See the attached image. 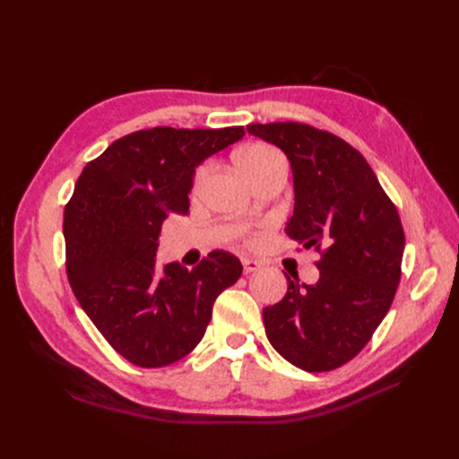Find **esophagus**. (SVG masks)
<instances>
[{"label":"esophagus","mask_w":459,"mask_h":459,"mask_svg":"<svg viewBox=\"0 0 459 459\" xmlns=\"http://www.w3.org/2000/svg\"><path fill=\"white\" fill-rule=\"evenodd\" d=\"M243 272L245 273H253V272H258L262 264L258 260H253V258H243Z\"/></svg>","instance_id":"obj_1"}]
</instances>
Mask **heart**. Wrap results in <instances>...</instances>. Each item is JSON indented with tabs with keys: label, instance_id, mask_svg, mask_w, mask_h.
<instances>
[{
	"label": "heart",
	"instance_id": "obj_1",
	"mask_svg": "<svg viewBox=\"0 0 459 459\" xmlns=\"http://www.w3.org/2000/svg\"><path fill=\"white\" fill-rule=\"evenodd\" d=\"M233 162H235V169H238V172L245 179H248V182H253L256 176L273 169V166L285 164L280 152H277L273 147L264 145V143H251V145H245V147L238 149V152L233 155ZM206 172H208L206 166H201V169L195 172V176H193V184H191L193 193H197L199 187L203 186Z\"/></svg>",
	"mask_w": 459,
	"mask_h": 459
}]
</instances>
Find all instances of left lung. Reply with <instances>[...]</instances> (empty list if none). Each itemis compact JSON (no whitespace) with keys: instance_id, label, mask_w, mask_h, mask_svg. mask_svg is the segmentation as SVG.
Masks as SVG:
<instances>
[{"instance_id":"8db88e82","label":"left lung","mask_w":459,"mask_h":459,"mask_svg":"<svg viewBox=\"0 0 459 459\" xmlns=\"http://www.w3.org/2000/svg\"><path fill=\"white\" fill-rule=\"evenodd\" d=\"M247 132L287 155L295 211L285 233L322 255L317 283L287 277L285 297L264 308L268 341L304 371L337 369L393 304L404 255L396 206L368 160L337 135L300 122L248 124Z\"/></svg>"}]
</instances>
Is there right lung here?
Returning <instances> with one entry per match:
<instances>
[{"label": "right lung", "instance_id": "obj_1", "mask_svg": "<svg viewBox=\"0 0 459 459\" xmlns=\"http://www.w3.org/2000/svg\"><path fill=\"white\" fill-rule=\"evenodd\" d=\"M243 126H157L120 137L82 170L65 206L66 275L93 325L140 368L170 366L204 335L221 290L241 277L239 258L212 251L195 268H157L162 221L187 214L197 166L239 142Z\"/></svg>", "mask_w": 459, "mask_h": 459}]
</instances>
